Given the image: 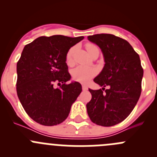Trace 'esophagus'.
I'll use <instances>...</instances> for the list:
<instances>
[{
    "label": "esophagus",
    "mask_w": 157,
    "mask_h": 157,
    "mask_svg": "<svg viewBox=\"0 0 157 157\" xmlns=\"http://www.w3.org/2000/svg\"><path fill=\"white\" fill-rule=\"evenodd\" d=\"M82 89H83V90H87V86H85V85H83V86H82Z\"/></svg>",
    "instance_id": "1"
}]
</instances>
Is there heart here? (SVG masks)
<instances>
[{
    "instance_id": "obj_1",
    "label": "heart",
    "mask_w": 157,
    "mask_h": 157,
    "mask_svg": "<svg viewBox=\"0 0 157 157\" xmlns=\"http://www.w3.org/2000/svg\"><path fill=\"white\" fill-rule=\"evenodd\" d=\"M86 48L90 55H93L96 51H99V48L96 45L92 43L86 44ZM76 48L72 47L68 50L66 55V63L67 65L72 66L74 64V53ZM97 74V71L94 67H86V66H77L72 71L71 75L72 78L75 81L80 82L81 83H87L92 78L95 77Z\"/></svg>"
}]
</instances>
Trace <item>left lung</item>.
<instances>
[{
	"instance_id": "left-lung-1",
	"label": "left lung",
	"mask_w": 157,
	"mask_h": 157,
	"mask_svg": "<svg viewBox=\"0 0 157 157\" xmlns=\"http://www.w3.org/2000/svg\"><path fill=\"white\" fill-rule=\"evenodd\" d=\"M87 38L99 45L105 63L93 80L103 88L89 89L92 99L86 104L87 113L93 123L110 127L124 121L135 107L141 93L144 69L139 55L124 39L105 33ZM105 86L109 88L105 90Z\"/></svg>"
}]
</instances>
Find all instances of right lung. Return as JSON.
I'll use <instances>...</instances> for the list:
<instances>
[{"instance_id": "add662e5", "label": "right lung", "mask_w": 157, "mask_h": 157, "mask_svg": "<svg viewBox=\"0 0 157 157\" xmlns=\"http://www.w3.org/2000/svg\"><path fill=\"white\" fill-rule=\"evenodd\" d=\"M83 36H41L27 44L17 61V93L27 115L45 126L61 124L82 91L71 79L66 55ZM58 85L59 88H55Z\"/></svg>"}]
</instances>
